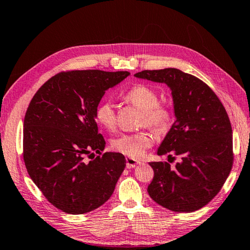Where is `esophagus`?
Here are the masks:
<instances>
[{
  "label": "esophagus",
  "instance_id": "obj_1",
  "mask_svg": "<svg viewBox=\"0 0 250 250\" xmlns=\"http://www.w3.org/2000/svg\"><path fill=\"white\" fill-rule=\"evenodd\" d=\"M139 164H141L140 162H138V160H136V159H134V158H130V157H127L126 158V167L127 168H135L137 165H139Z\"/></svg>",
  "mask_w": 250,
  "mask_h": 250
}]
</instances>
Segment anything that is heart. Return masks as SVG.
<instances>
[{"label": "heart", "mask_w": 250, "mask_h": 250, "mask_svg": "<svg viewBox=\"0 0 250 250\" xmlns=\"http://www.w3.org/2000/svg\"><path fill=\"white\" fill-rule=\"evenodd\" d=\"M124 98L127 103L142 111V124H146L154 130H163L167 126L170 111L167 107L158 104L157 94L151 87L143 84L135 85L125 94ZM95 118L104 129L113 130L116 126V113L113 104L110 101H103L96 108ZM151 144V135L146 131H139L116 137L111 142V146L114 151L130 158H139Z\"/></svg>", "instance_id": "1"}]
</instances>
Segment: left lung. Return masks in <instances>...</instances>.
Returning <instances> with one entry per match:
<instances>
[{"label": "left lung", "mask_w": 250, "mask_h": 250, "mask_svg": "<svg viewBox=\"0 0 250 250\" xmlns=\"http://www.w3.org/2000/svg\"><path fill=\"white\" fill-rule=\"evenodd\" d=\"M135 77L170 88L175 121L157 155L172 152L181 157L174 168L167 162L149 163L154 179L147 187L148 195L173 212H195L217 195L231 171L233 153L228 114L203 81L180 69L143 70Z\"/></svg>", "instance_id": "8db88e82"}]
</instances>
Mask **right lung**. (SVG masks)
I'll use <instances>...</instances> for the list:
<instances>
[{"label":"right lung","mask_w":250,"mask_h":250,"mask_svg":"<svg viewBox=\"0 0 250 250\" xmlns=\"http://www.w3.org/2000/svg\"><path fill=\"white\" fill-rule=\"evenodd\" d=\"M129 75L60 73L32 98L23 124L24 164L43 196L64 213L85 214L102 207L123 173L124 155L103 153L106 141L98 132L95 111L106 91Z\"/></svg>","instance_id":"obj_1"}]
</instances>
